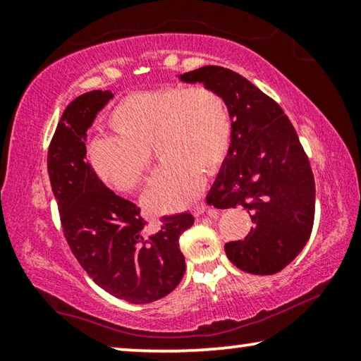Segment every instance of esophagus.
Wrapping results in <instances>:
<instances>
[{
    "label": "esophagus",
    "instance_id": "esophagus-1",
    "mask_svg": "<svg viewBox=\"0 0 361 361\" xmlns=\"http://www.w3.org/2000/svg\"><path fill=\"white\" fill-rule=\"evenodd\" d=\"M207 209H209L207 204H204V202L196 204V205H192V207H191V214L194 216H199V215H202L204 212H207Z\"/></svg>",
    "mask_w": 361,
    "mask_h": 361
}]
</instances>
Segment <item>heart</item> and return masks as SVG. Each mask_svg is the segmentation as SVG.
<instances>
[{"instance_id": "obj_1", "label": "heart", "mask_w": 361, "mask_h": 361, "mask_svg": "<svg viewBox=\"0 0 361 361\" xmlns=\"http://www.w3.org/2000/svg\"><path fill=\"white\" fill-rule=\"evenodd\" d=\"M114 135H99L87 160L106 186L131 192L151 171L149 149L162 169L145 194L156 214L185 209L202 190V171L215 173L231 149L233 118L226 99L205 85H171L130 94L107 117Z\"/></svg>"}]
</instances>
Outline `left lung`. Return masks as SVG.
I'll use <instances>...</instances> for the list:
<instances>
[{"label": "left lung", "mask_w": 361, "mask_h": 361, "mask_svg": "<svg viewBox=\"0 0 361 361\" xmlns=\"http://www.w3.org/2000/svg\"><path fill=\"white\" fill-rule=\"evenodd\" d=\"M226 99L233 118L231 149L210 188L216 209L241 205L254 228L225 244L239 270L274 274L304 249L314 219V180L299 136L278 102L230 68L205 66L180 75Z\"/></svg>", "instance_id": "1"}]
</instances>
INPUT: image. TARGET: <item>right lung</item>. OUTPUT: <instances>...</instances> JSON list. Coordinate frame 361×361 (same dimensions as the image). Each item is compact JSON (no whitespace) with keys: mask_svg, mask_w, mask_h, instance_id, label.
I'll use <instances>...</instances> for the list:
<instances>
[{"mask_svg":"<svg viewBox=\"0 0 361 361\" xmlns=\"http://www.w3.org/2000/svg\"><path fill=\"white\" fill-rule=\"evenodd\" d=\"M112 98L94 90L66 107L48 149V173L67 244L88 276L117 299L149 304L180 284L186 265L178 241L194 216H162L159 230L147 234L140 207L91 170L87 131Z\"/></svg>","mask_w":361,"mask_h":361,"instance_id":"right-lung-1","label":"right lung"}]
</instances>
